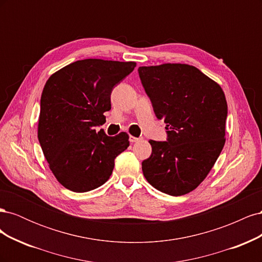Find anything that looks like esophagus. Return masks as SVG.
Returning a JSON list of instances; mask_svg holds the SVG:
<instances>
[{
  "label": "esophagus",
  "instance_id": "obj_1",
  "mask_svg": "<svg viewBox=\"0 0 262 262\" xmlns=\"http://www.w3.org/2000/svg\"><path fill=\"white\" fill-rule=\"evenodd\" d=\"M139 140H142V138H136V137H133V136L129 137V141L131 142V143H134V142H138Z\"/></svg>",
  "mask_w": 262,
  "mask_h": 262
}]
</instances>
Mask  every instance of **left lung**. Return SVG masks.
I'll use <instances>...</instances> for the list:
<instances>
[{"instance_id": "8db88e82", "label": "left lung", "mask_w": 262, "mask_h": 262, "mask_svg": "<svg viewBox=\"0 0 262 262\" xmlns=\"http://www.w3.org/2000/svg\"><path fill=\"white\" fill-rule=\"evenodd\" d=\"M138 71L167 130V141H148L152 154L142 162L143 175L166 194H186L208 176L225 144L224 92L192 66L166 63Z\"/></svg>"}]
</instances>
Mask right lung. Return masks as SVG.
I'll list each match as a JSON object with an SVG mask.
<instances>
[{
	"label": "right lung",
	"instance_id": "obj_1",
	"mask_svg": "<svg viewBox=\"0 0 262 262\" xmlns=\"http://www.w3.org/2000/svg\"><path fill=\"white\" fill-rule=\"evenodd\" d=\"M136 62L85 59L71 63L47 81L40 99L38 140L55 178L74 192L104 185L116 157L130 145L125 132L108 137L105 123L110 95Z\"/></svg>",
	"mask_w": 262,
	"mask_h": 262
}]
</instances>
